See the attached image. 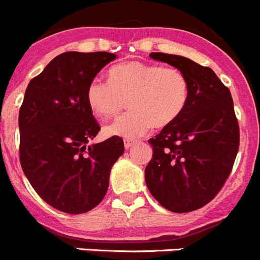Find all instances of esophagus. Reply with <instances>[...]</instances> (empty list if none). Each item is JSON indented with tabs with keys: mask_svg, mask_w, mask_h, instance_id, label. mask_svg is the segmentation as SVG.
<instances>
[{
	"mask_svg": "<svg viewBox=\"0 0 260 260\" xmlns=\"http://www.w3.org/2000/svg\"><path fill=\"white\" fill-rule=\"evenodd\" d=\"M123 144H125L126 150H128V148H132V147L134 146L135 141H134V139H127V138H126L125 141H123Z\"/></svg>",
	"mask_w": 260,
	"mask_h": 260,
	"instance_id": "1",
	"label": "esophagus"
}]
</instances>
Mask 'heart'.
Listing matches in <instances>:
<instances>
[{
    "label": "heart",
    "instance_id": "b5f03b06",
    "mask_svg": "<svg viewBox=\"0 0 260 260\" xmlns=\"http://www.w3.org/2000/svg\"><path fill=\"white\" fill-rule=\"evenodd\" d=\"M189 80L180 69L139 61L121 63L109 70V82L93 78L86 100L100 118L114 116L127 104L132 108L105 126V134L134 139L153 125H172L189 102Z\"/></svg>",
    "mask_w": 260,
    "mask_h": 260
}]
</instances>
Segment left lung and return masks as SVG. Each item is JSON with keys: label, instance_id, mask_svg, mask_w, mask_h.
<instances>
[{"label": "left lung", "instance_id": "8db88e82", "mask_svg": "<svg viewBox=\"0 0 260 260\" xmlns=\"http://www.w3.org/2000/svg\"><path fill=\"white\" fill-rule=\"evenodd\" d=\"M150 56L180 69L190 95L180 118L148 141L153 155L146 167L147 187L172 212L199 210L219 194L237 156L240 127L233 99L211 68L176 54Z\"/></svg>", "mask_w": 260, "mask_h": 260}]
</instances>
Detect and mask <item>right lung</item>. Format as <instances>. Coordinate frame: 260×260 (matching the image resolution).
Returning a JSON list of instances; mask_svg holds the SVG:
<instances>
[{
	"instance_id": "right-lung-1",
	"label": "right lung",
	"mask_w": 260,
	"mask_h": 260,
	"mask_svg": "<svg viewBox=\"0 0 260 260\" xmlns=\"http://www.w3.org/2000/svg\"><path fill=\"white\" fill-rule=\"evenodd\" d=\"M114 58L108 52H65L27 86L19 109L20 165L40 198L62 212L95 208L125 151L116 135L88 146L100 125L87 104V86Z\"/></svg>"
}]
</instances>
